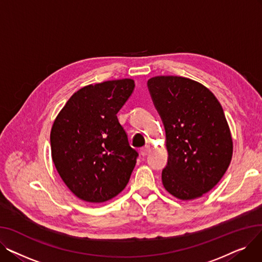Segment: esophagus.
I'll return each instance as SVG.
<instances>
[{
    "label": "esophagus",
    "mask_w": 262,
    "mask_h": 262,
    "mask_svg": "<svg viewBox=\"0 0 262 262\" xmlns=\"http://www.w3.org/2000/svg\"><path fill=\"white\" fill-rule=\"evenodd\" d=\"M149 150H150V147H149L148 145H145L144 147H142V148L140 149V153H141L142 156H146V155L149 153Z\"/></svg>",
    "instance_id": "obj_1"
}]
</instances>
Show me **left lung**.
<instances>
[{
	"label": "left lung",
	"mask_w": 262,
	"mask_h": 262,
	"mask_svg": "<svg viewBox=\"0 0 262 262\" xmlns=\"http://www.w3.org/2000/svg\"><path fill=\"white\" fill-rule=\"evenodd\" d=\"M147 88L166 129L163 187L180 200L201 198L221 181L231 160L223 108L209 89L190 78L155 76Z\"/></svg>",
	"instance_id": "left-lung-1"
}]
</instances>
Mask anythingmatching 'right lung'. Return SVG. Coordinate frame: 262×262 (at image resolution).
Here are the masks:
<instances>
[{
	"label": "right lung",
	"mask_w": 262,
	"mask_h": 262,
	"mask_svg": "<svg viewBox=\"0 0 262 262\" xmlns=\"http://www.w3.org/2000/svg\"><path fill=\"white\" fill-rule=\"evenodd\" d=\"M129 78L88 85L75 92L55 119L52 159L61 180L80 200L103 203L126 187L138 152L117 114L129 99Z\"/></svg>",
	"instance_id": "right-lung-1"
}]
</instances>
